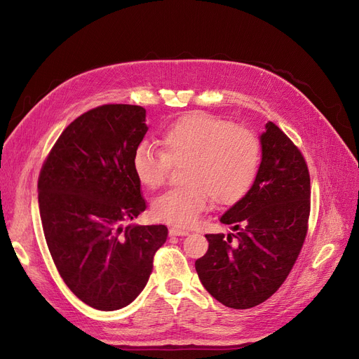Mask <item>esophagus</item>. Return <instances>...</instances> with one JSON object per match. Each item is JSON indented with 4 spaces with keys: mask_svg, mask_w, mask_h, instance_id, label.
I'll list each match as a JSON object with an SVG mask.
<instances>
[{
    "mask_svg": "<svg viewBox=\"0 0 359 359\" xmlns=\"http://www.w3.org/2000/svg\"><path fill=\"white\" fill-rule=\"evenodd\" d=\"M168 234L172 236V237H183V236H187L189 234V231H186V230H180V229H175V227H172L168 230Z\"/></svg>",
    "mask_w": 359,
    "mask_h": 359,
    "instance_id": "1",
    "label": "esophagus"
}]
</instances>
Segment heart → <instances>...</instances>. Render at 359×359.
<instances>
[{"mask_svg":"<svg viewBox=\"0 0 359 359\" xmlns=\"http://www.w3.org/2000/svg\"><path fill=\"white\" fill-rule=\"evenodd\" d=\"M161 151L140 144L132 154L137 180L157 189L170 164L184 163L182 182L186 187L168 191L153 203V215L180 229L192 227L217 203L231 205L246 196L262 161V147L250 130L205 111H194L170 123L160 137Z\"/></svg>","mask_w":359,"mask_h":359,"instance_id":"b5f03b06","label":"heart"}]
</instances>
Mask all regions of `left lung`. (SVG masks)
<instances>
[{
  "instance_id": "1",
  "label": "left lung",
  "mask_w": 359,
  "mask_h": 359,
  "mask_svg": "<svg viewBox=\"0 0 359 359\" xmlns=\"http://www.w3.org/2000/svg\"><path fill=\"white\" fill-rule=\"evenodd\" d=\"M259 140L257 177L219 218L236 234H206L208 252L195 262L205 290L236 310L266 301L287 279L310 214V175L299 149L272 122Z\"/></svg>"
}]
</instances>
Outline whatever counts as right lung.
Masks as SVG:
<instances>
[{"mask_svg":"<svg viewBox=\"0 0 359 359\" xmlns=\"http://www.w3.org/2000/svg\"><path fill=\"white\" fill-rule=\"evenodd\" d=\"M147 130L141 106L91 109L65 128L37 182L55 266L67 287L96 310L130 304L167 240L165 225L123 227L147 208L132 170V154Z\"/></svg>","mask_w":359,"mask_h":359,"instance_id":"1","label":"right lung"}]
</instances>
